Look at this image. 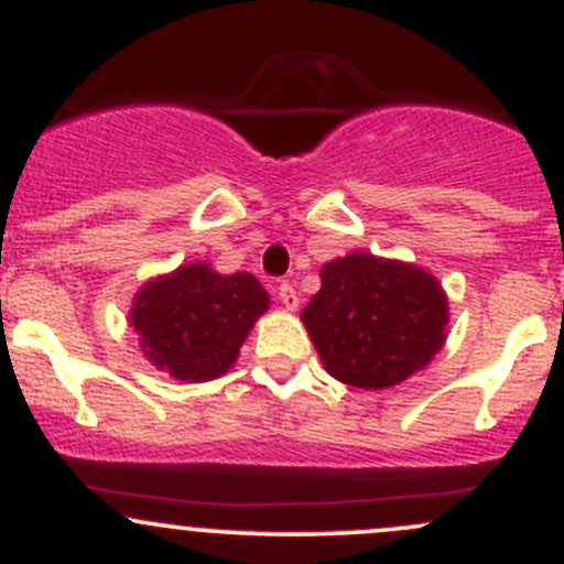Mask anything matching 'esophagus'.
Instances as JSON below:
<instances>
[{
	"mask_svg": "<svg viewBox=\"0 0 564 564\" xmlns=\"http://www.w3.org/2000/svg\"><path fill=\"white\" fill-rule=\"evenodd\" d=\"M275 294H278V300H281V305L286 311H294L300 305V297H297V292H294L292 283H281V286L275 289Z\"/></svg>",
	"mask_w": 564,
	"mask_h": 564,
	"instance_id": "1",
	"label": "esophagus"
}]
</instances>
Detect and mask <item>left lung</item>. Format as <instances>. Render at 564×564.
<instances>
[{
	"label": "left lung",
	"instance_id": "left-lung-1",
	"mask_svg": "<svg viewBox=\"0 0 564 564\" xmlns=\"http://www.w3.org/2000/svg\"><path fill=\"white\" fill-rule=\"evenodd\" d=\"M300 318L329 377L384 390L445 346L447 297L431 272L357 250L322 267V289Z\"/></svg>",
	"mask_w": 564,
	"mask_h": 564
}]
</instances>
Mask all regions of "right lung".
<instances>
[{
    "instance_id": "obj_1",
    "label": "right lung",
    "mask_w": 564,
    "mask_h": 564,
    "mask_svg": "<svg viewBox=\"0 0 564 564\" xmlns=\"http://www.w3.org/2000/svg\"><path fill=\"white\" fill-rule=\"evenodd\" d=\"M270 294L248 272L220 275L209 264H182L147 283L130 308V327L152 366L182 382H207L235 366Z\"/></svg>"
}]
</instances>
